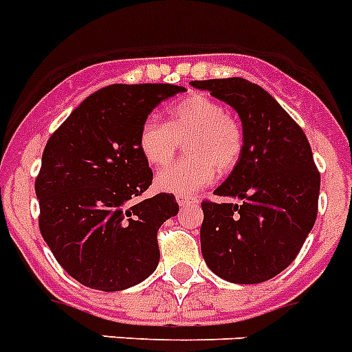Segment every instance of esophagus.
I'll return each mask as SVG.
<instances>
[{"label":"esophagus","instance_id":"1","mask_svg":"<svg viewBox=\"0 0 352 352\" xmlns=\"http://www.w3.org/2000/svg\"><path fill=\"white\" fill-rule=\"evenodd\" d=\"M177 202H179L181 208H188V206H193V204H197L199 200H197V197H190V195H179V197H177Z\"/></svg>","mask_w":352,"mask_h":352}]
</instances>
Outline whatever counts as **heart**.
I'll return each mask as SVG.
<instances>
[{"mask_svg": "<svg viewBox=\"0 0 352 352\" xmlns=\"http://www.w3.org/2000/svg\"><path fill=\"white\" fill-rule=\"evenodd\" d=\"M184 139L190 155L159 171L155 182L162 191L188 195L200 190L212 181L217 168L229 171L238 164L245 143L240 120L218 100L195 93L171 105L166 123L146 118L138 134V148L150 166L161 168Z\"/></svg>", "mask_w": 352, "mask_h": 352, "instance_id": "1", "label": "heart"}]
</instances>
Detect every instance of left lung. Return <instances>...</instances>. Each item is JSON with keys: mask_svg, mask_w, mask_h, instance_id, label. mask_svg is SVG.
<instances>
[{"mask_svg": "<svg viewBox=\"0 0 352 352\" xmlns=\"http://www.w3.org/2000/svg\"><path fill=\"white\" fill-rule=\"evenodd\" d=\"M240 114L243 152L214 190L241 204L204 200L202 256L217 276L258 285L281 274L299 254L318 212L320 171L297 121L267 91L243 78L193 80Z\"/></svg>", "mask_w": 352, "mask_h": 352, "instance_id": "1", "label": "left lung"}]
</instances>
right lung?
Segmentation results:
<instances>
[{
    "instance_id": "1",
    "label": "right lung",
    "mask_w": 352,
    "mask_h": 352,
    "mask_svg": "<svg viewBox=\"0 0 352 352\" xmlns=\"http://www.w3.org/2000/svg\"><path fill=\"white\" fill-rule=\"evenodd\" d=\"M170 84L96 91L50 135L35 179L39 229L64 270L87 288H131L157 268L159 227L179 212L171 193L140 200L152 170L138 148L141 123Z\"/></svg>"
}]
</instances>
